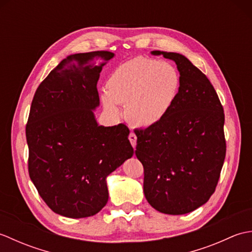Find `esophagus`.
<instances>
[{
    "mask_svg": "<svg viewBox=\"0 0 252 252\" xmlns=\"http://www.w3.org/2000/svg\"><path fill=\"white\" fill-rule=\"evenodd\" d=\"M129 140H130V142H131V145L133 146V148H135V146H136V140H137L135 133H133V132L130 133Z\"/></svg>",
    "mask_w": 252,
    "mask_h": 252,
    "instance_id": "1",
    "label": "esophagus"
}]
</instances>
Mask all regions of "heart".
Wrapping results in <instances>:
<instances>
[{"label": "heart", "mask_w": 252, "mask_h": 252, "mask_svg": "<svg viewBox=\"0 0 252 252\" xmlns=\"http://www.w3.org/2000/svg\"><path fill=\"white\" fill-rule=\"evenodd\" d=\"M180 89V74L173 65L147 57L119 63L109 74L101 93L105 108L119 112L126 103V116L140 126L162 121L172 108Z\"/></svg>", "instance_id": "1"}]
</instances>
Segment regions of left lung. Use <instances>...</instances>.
I'll return each instance as SVG.
<instances>
[{
  "mask_svg": "<svg viewBox=\"0 0 252 252\" xmlns=\"http://www.w3.org/2000/svg\"><path fill=\"white\" fill-rule=\"evenodd\" d=\"M173 61L180 89L162 121L136 129L135 155L144 167V195L165 215H185L215 192L225 159L224 111L209 79L187 58L153 51Z\"/></svg>",
  "mask_w": 252,
  "mask_h": 252,
  "instance_id": "obj_1",
  "label": "left lung"
}]
</instances>
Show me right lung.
<instances>
[{
  "label": "right lung",
  "mask_w": 252,
  "mask_h": 252,
  "mask_svg": "<svg viewBox=\"0 0 252 252\" xmlns=\"http://www.w3.org/2000/svg\"><path fill=\"white\" fill-rule=\"evenodd\" d=\"M114 53L69 55L36 89L26 137L29 175L42 199L57 215L94 216L108 201L106 179L133 156L130 130L98 126L97 81Z\"/></svg>",
  "instance_id": "right-lung-1"
}]
</instances>
